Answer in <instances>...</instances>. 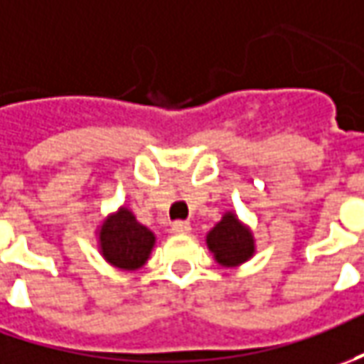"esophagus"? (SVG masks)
<instances>
[{
	"instance_id": "obj_1",
	"label": "esophagus",
	"mask_w": 364,
	"mask_h": 364,
	"mask_svg": "<svg viewBox=\"0 0 364 364\" xmlns=\"http://www.w3.org/2000/svg\"><path fill=\"white\" fill-rule=\"evenodd\" d=\"M171 231L177 235L189 233V231H191V223H189V221H175V223L171 225Z\"/></svg>"
}]
</instances>
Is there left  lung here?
<instances>
[{
	"mask_svg": "<svg viewBox=\"0 0 364 364\" xmlns=\"http://www.w3.org/2000/svg\"><path fill=\"white\" fill-rule=\"evenodd\" d=\"M207 247L215 261L225 267H235L251 259L255 243L251 231L233 213H227L207 235Z\"/></svg>",
	"mask_w": 364,
	"mask_h": 364,
	"instance_id": "obj_1",
	"label": "left lung"
}]
</instances>
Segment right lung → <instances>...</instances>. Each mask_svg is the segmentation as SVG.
I'll list each match as a JSON object with an SVG mask.
<instances>
[{
  "mask_svg": "<svg viewBox=\"0 0 364 364\" xmlns=\"http://www.w3.org/2000/svg\"><path fill=\"white\" fill-rule=\"evenodd\" d=\"M99 245L105 261L119 269H139L149 259L155 235L141 225L129 209L121 207L111 215L99 231Z\"/></svg>",
  "mask_w": 364,
  "mask_h": 364,
  "instance_id": "obj_1",
  "label": "right lung"
}]
</instances>
